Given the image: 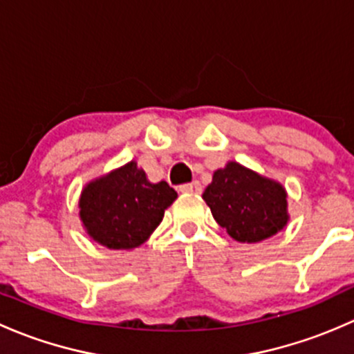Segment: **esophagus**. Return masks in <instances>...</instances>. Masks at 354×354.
<instances>
[{"mask_svg": "<svg viewBox=\"0 0 354 354\" xmlns=\"http://www.w3.org/2000/svg\"><path fill=\"white\" fill-rule=\"evenodd\" d=\"M181 194H188V195H198L202 194V185L198 181H192V183H185L180 187Z\"/></svg>", "mask_w": 354, "mask_h": 354, "instance_id": "obj_1", "label": "esophagus"}]
</instances>
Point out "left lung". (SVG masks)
Segmentation results:
<instances>
[{"label":"left lung","mask_w":354,"mask_h":354,"mask_svg":"<svg viewBox=\"0 0 354 354\" xmlns=\"http://www.w3.org/2000/svg\"><path fill=\"white\" fill-rule=\"evenodd\" d=\"M202 198L214 219L240 243H259L279 233L289 221L288 194L277 181L230 160L214 171Z\"/></svg>","instance_id":"1"}]
</instances>
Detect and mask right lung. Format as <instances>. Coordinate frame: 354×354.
<instances>
[{
    "label": "right lung",
    "instance_id": "1",
    "mask_svg": "<svg viewBox=\"0 0 354 354\" xmlns=\"http://www.w3.org/2000/svg\"><path fill=\"white\" fill-rule=\"evenodd\" d=\"M178 197L166 183H151L130 160L82 190L78 209L88 236L109 250H131L149 240Z\"/></svg>",
    "mask_w": 354,
    "mask_h": 354
}]
</instances>
